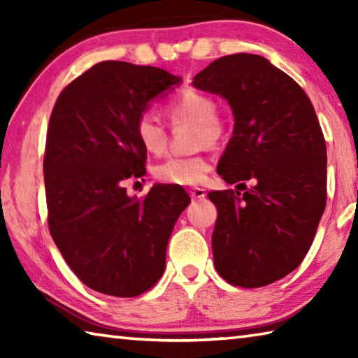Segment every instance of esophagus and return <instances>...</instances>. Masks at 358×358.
Listing matches in <instances>:
<instances>
[{
	"label": "esophagus",
	"instance_id": "obj_1",
	"mask_svg": "<svg viewBox=\"0 0 358 358\" xmlns=\"http://www.w3.org/2000/svg\"><path fill=\"white\" fill-rule=\"evenodd\" d=\"M187 192H189V196L192 199H203L207 196V192H205L203 187H192V189H189Z\"/></svg>",
	"mask_w": 358,
	"mask_h": 358
}]
</instances>
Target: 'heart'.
I'll list each match as a JSON object with an SVG mask.
<instances>
[{"instance_id":"heart-1","label":"heart","mask_w":358,"mask_h":358,"mask_svg":"<svg viewBox=\"0 0 358 358\" xmlns=\"http://www.w3.org/2000/svg\"><path fill=\"white\" fill-rule=\"evenodd\" d=\"M166 112L173 124L189 123L192 147L220 143L227 131V121L216 112V102L199 90H185L169 102ZM134 136L150 155H162L167 148V131L153 113L142 112L134 123ZM211 159L205 150L187 156L169 157L155 167V177L162 183L194 186L202 183L211 171Z\"/></svg>"}]
</instances>
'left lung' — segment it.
<instances>
[{"instance_id": "left-lung-1", "label": "left lung", "mask_w": 358, "mask_h": 358, "mask_svg": "<svg viewBox=\"0 0 358 358\" xmlns=\"http://www.w3.org/2000/svg\"><path fill=\"white\" fill-rule=\"evenodd\" d=\"M192 85L232 107L234 136L217 173L245 191L208 194L217 208L216 271L232 286H268L301 264L325 210L327 148L317 115L300 85L260 55L217 58Z\"/></svg>"}]
</instances>
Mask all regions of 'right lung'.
<instances>
[{
  "label": "right lung",
  "instance_id": "1",
  "mask_svg": "<svg viewBox=\"0 0 358 358\" xmlns=\"http://www.w3.org/2000/svg\"><path fill=\"white\" fill-rule=\"evenodd\" d=\"M180 82L153 66L101 62L53 106L44 155L48 230L66 264L96 292L138 296L164 273L169 238L191 199L164 185L129 197L124 183L145 175L137 117Z\"/></svg>",
  "mask_w": 358,
  "mask_h": 358
}]
</instances>
